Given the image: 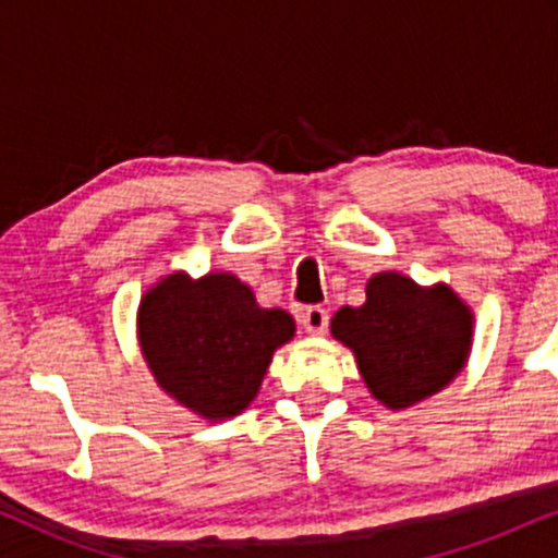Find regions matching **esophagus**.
<instances>
[{
	"label": "esophagus",
	"mask_w": 558,
	"mask_h": 558,
	"mask_svg": "<svg viewBox=\"0 0 558 558\" xmlns=\"http://www.w3.org/2000/svg\"><path fill=\"white\" fill-rule=\"evenodd\" d=\"M328 323H330V315L328 310H323V306H306L304 312H301V325H304L306 332H312V336H323L325 330H328Z\"/></svg>",
	"instance_id": "1"
}]
</instances>
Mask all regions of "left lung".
I'll list each match as a JSON object with an SVG mask.
<instances>
[{
    "label": "left lung",
    "mask_w": 558,
    "mask_h": 558,
    "mask_svg": "<svg viewBox=\"0 0 558 558\" xmlns=\"http://www.w3.org/2000/svg\"><path fill=\"white\" fill-rule=\"evenodd\" d=\"M330 328L354 349L364 383L390 409L448 386L472 343V315L451 288H420L399 272L375 275L367 301L338 310Z\"/></svg>",
    "instance_id": "1"
}]
</instances>
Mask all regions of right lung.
<instances>
[{
    "instance_id": "add662e5",
    "label": "right lung",
    "mask_w": 558,
    "mask_h": 558,
    "mask_svg": "<svg viewBox=\"0 0 558 558\" xmlns=\"http://www.w3.org/2000/svg\"><path fill=\"white\" fill-rule=\"evenodd\" d=\"M293 319L262 310L235 275L191 280L178 272L141 299L138 338L149 369L172 399L207 420L233 417L257 396L272 351Z\"/></svg>"
}]
</instances>
